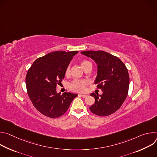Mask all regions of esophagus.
Masks as SVG:
<instances>
[{
  "label": "esophagus",
  "instance_id": "esophagus-1",
  "mask_svg": "<svg viewBox=\"0 0 157 157\" xmlns=\"http://www.w3.org/2000/svg\"><path fill=\"white\" fill-rule=\"evenodd\" d=\"M79 96H81V97H82V98H86V97L87 96V95H86V94H79Z\"/></svg>",
  "mask_w": 157,
  "mask_h": 157
}]
</instances>
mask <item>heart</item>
<instances>
[{"label":"heart","instance_id":"obj_1","mask_svg":"<svg viewBox=\"0 0 157 157\" xmlns=\"http://www.w3.org/2000/svg\"><path fill=\"white\" fill-rule=\"evenodd\" d=\"M81 64L84 70L87 66L91 64L90 62L86 60L81 61ZM70 66L69 65L67 66V68H66L64 74L66 76H68L70 75ZM88 84H89V81L87 79H75L71 82L70 85V87L73 91L83 92L86 90V87L88 85Z\"/></svg>","mask_w":157,"mask_h":157}]
</instances>
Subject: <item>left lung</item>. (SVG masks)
I'll list each match as a JSON object with an SVG mask.
<instances>
[{
    "label": "left lung",
    "instance_id": "1",
    "mask_svg": "<svg viewBox=\"0 0 157 157\" xmlns=\"http://www.w3.org/2000/svg\"><path fill=\"white\" fill-rule=\"evenodd\" d=\"M81 53L94 59L98 64L94 83L103 92L99 96L91 94L95 102L89 109L93 114L102 117L114 113L128 94L129 76L125 65L118 57L101 50L85 51Z\"/></svg>",
    "mask_w": 157,
    "mask_h": 157
}]
</instances>
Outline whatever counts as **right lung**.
Masks as SVG:
<instances>
[{"mask_svg": "<svg viewBox=\"0 0 157 157\" xmlns=\"http://www.w3.org/2000/svg\"><path fill=\"white\" fill-rule=\"evenodd\" d=\"M78 51L54 52L36 59L28 70L25 82L29 97L41 114L50 118L63 116L78 96L70 93H57L56 86Z\"/></svg>", "mask_w": 157, "mask_h": 157, "instance_id": "obj_1", "label": "right lung"}]
</instances>
